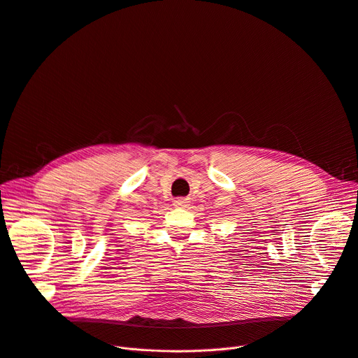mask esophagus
I'll use <instances>...</instances> for the list:
<instances>
[{"mask_svg": "<svg viewBox=\"0 0 358 358\" xmlns=\"http://www.w3.org/2000/svg\"><path fill=\"white\" fill-rule=\"evenodd\" d=\"M187 203H188V201L184 199V198H177V199L174 201V206H176V207H180V208L187 207Z\"/></svg>", "mask_w": 358, "mask_h": 358, "instance_id": "obj_1", "label": "esophagus"}]
</instances>
